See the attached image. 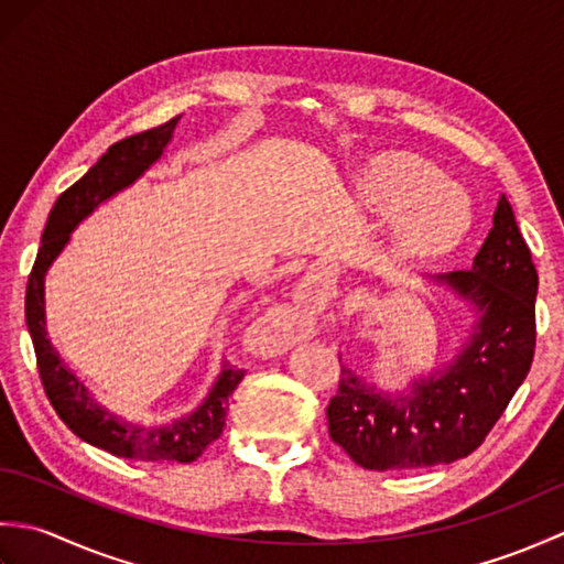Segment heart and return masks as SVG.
<instances>
[{"label":"heart","instance_id":"obj_1","mask_svg":"<svg viewBox=\"0 0 564 564\" xmlns=\"http://www.w3.org/2000/svg\"><path fill=\"white\" fill-rule=\"evenodd\" d=\"M358 194L373 213L392 215V247L410 259L446 254L473 220L463 191L446 184L441 170L412 152L376 158L358 178Z\"/></svg>","mask_w":564,"mask_h":564}]
</instances>
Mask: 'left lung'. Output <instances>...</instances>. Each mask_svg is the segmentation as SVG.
I'll list each match as a JSON object with an SVG mask.
<instances>
[{"instance_id":"left-lung-1","label":"left lung","mask_w":564,"mask_h":564,"mask_svg":"<svg viewBox=\"0 0 564 564\" xmlns=\"http://www.w3.org/2000/svg\"><path fill=\"white\" fill-rule=\"evenodd\" d=\"M492 223L473 269L434 279L480 315L455 361L414 380L406 392H382L341 366L339 390L327 406L329 436L366 470H414L465 458L529 376L538 271L507 196Z\"/></svg>"}]
</instances>
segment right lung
<instances>
[{
  "label": "right lung",
  "mask_w": 564,
  "mask_h": 564,
  "mask_svg": "<svg viewBox=\"0 0 564 564\" xmlns=\"http://www.w3.org/2000/svg\"><path fill=\"white\" fill-rule=\"evenodd\" d=\"M178 118L182 116L172 118L164 126L145 130V133L116 142L77 184H72L65 194H59L51 215H47L39 257H35L26 285V325L33 339L41 382L53 410L72 429V434H77L82 441L130 460H196L223 434L230 398L239 380L245 378V370L223 364L220 376L206 394V400L182 419L164 424L128 422V419L109 412L91 398L84 382L65 366L55 346L47 339L43 283L51 263L69 242L72 230L84 218H89L104 200H109L118 191L138 182L162 158L164 148L170 145L174 135Z\"/></svg>",
  "instance_id": "right-lung-1"
}]
</instances>
